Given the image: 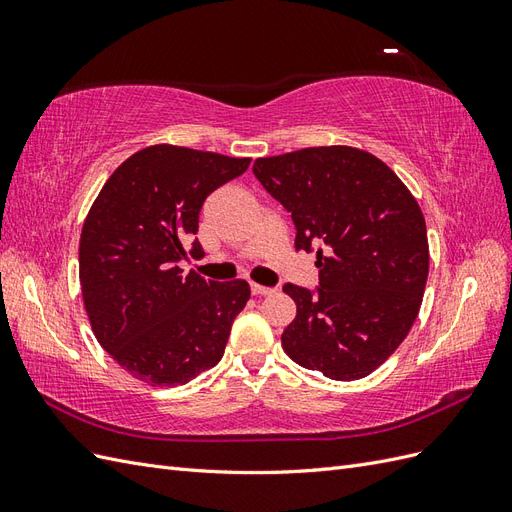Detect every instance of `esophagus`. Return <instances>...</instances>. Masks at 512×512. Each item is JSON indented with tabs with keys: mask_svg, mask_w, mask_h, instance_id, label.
Segmentation results:
<instances>
[{
	"mask_svg": "<svg viewBox=\"0 0 512 512\" xmlns=\"http://www.w3.org/2000/svg\"><path fill=\"white\" fill-rule=\"evenodd\" d=\"M250 290H252V294H256V297H260V294H269V292H273V288H269V286H260V284H250Z\"/></svg>",
	"mask_w": 512,
	"mask_h": 512,
	"instance_id": "1",
	"label": "esophagus"
}]
</instances>
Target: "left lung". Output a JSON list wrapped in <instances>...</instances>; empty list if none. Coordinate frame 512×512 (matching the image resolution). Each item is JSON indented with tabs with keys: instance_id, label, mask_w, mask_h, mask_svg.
I'll list each match as a JSON object with an SVG mask.
<instances>
[{
	"instance_id": "left-lung-1",
	"label": "left lung",
	"mask_w": 512,
	"mask_h": 512,
	"mask_svg": "<svg viewBox=\"0 0 512 512\" xmlns=\"http://www.w3.org/2000/svg\"><path fill=\"white\" fill-rule=\"evenodd\" d=\"M254 175L316 252L318 288L286 284L297 316L282 333L294 363L359 380L404 342L423 303L429 245L423 211L367 151L333 145L258 158Z\"/></svg>"
}]
</instances>
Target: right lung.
<instances>
[{"label":"right lung","instance_id":"1","mask_svg":"<svg viewBox=\"0 0 512 512\" xmlns=\"http://www.w3.org/2000/svg\"><path fill=\"white\" fill-rule=\"evenodd\" d=\"M247 166L153 145L123 162L91 205L79 243L83 303L100 346L136 380L177 386L220 363L250 286L183 273L179 262L205 198ZM190 254L203 256L198 239Z\"/></svg>","mask_w":512,"mask_h":512}]
</instances>
